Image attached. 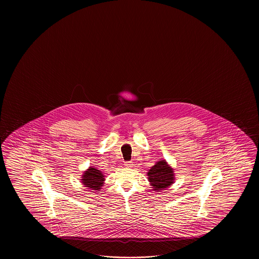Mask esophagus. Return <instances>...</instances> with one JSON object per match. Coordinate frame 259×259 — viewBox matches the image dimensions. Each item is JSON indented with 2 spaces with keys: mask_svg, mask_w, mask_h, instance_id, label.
<instances>
[{
  "mask_svg": "<svg viewBox=\"0 0 259 259\" xmlns=\"http://www.w3.org/2000/svg\"><path fill=\"white\" fill-rule=\"evenodd\" d=\"M124 165H125L126 167H132L133 164H132V161H130V162H125V164H124Z\"/></svg>",
  "mask_w": 259,
  "mask_h": 259,
  "instance_id": "esophagus-1",
  "label": "esophagus"
}]
</instances>
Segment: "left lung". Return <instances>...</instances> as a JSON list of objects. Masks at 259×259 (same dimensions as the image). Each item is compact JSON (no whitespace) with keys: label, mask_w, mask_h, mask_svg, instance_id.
I'll return each mask as SVG.
<instances>
[{"label":"left lung","mask_w":259,"mask_h":259,"mask_svg":"<svg viewBox=\"0 0 259 259\" xmlns=\"http://www.w3.org/2000/svg\"><path fill=\"white\" fill-rule=\"evenodd\" d=\"M150 185L155 192H162L175 182L173 167L165 161L159 160L147 172Z\"/></svg>","instance_id":"1"}]
</instances>
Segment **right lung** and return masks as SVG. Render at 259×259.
<instances>
[{
    "label": "right lung",
    "instance_id": "add662e5",
    "mask_svg": "<svg viewBox=\"0 0 259 259\" xmlns=\"http://www.w3.org/2000/svg\"><path fill=\"white\" fill-rule=\"evenodd\" d=\"M105 175L95 166H89L88 169L83 172L80 182L84 187L88 188L92 193L100 192L105 184Z\"/></svg>",
    "mask_w": 259,
    "mask_h": 259
}]
</instances>
